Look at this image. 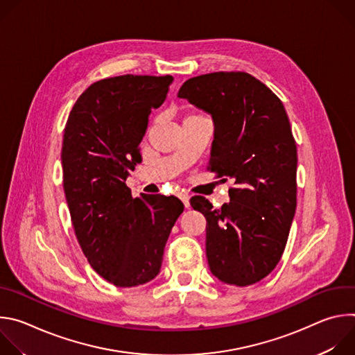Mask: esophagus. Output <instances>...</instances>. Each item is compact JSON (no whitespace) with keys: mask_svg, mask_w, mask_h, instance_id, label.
<instances>
[{"mask_svg":"<svg viewBox=\"0 0 355 355\" xmlns=\"http://www.w3.org/2000/svg\"><path fill=\"white\" fill-rule=\"evenodd\" d=\"M178 196H180V199L182 200L184 207H185V208H189V196H188V193H184V192H181Z\"/></svg>","mask_w":355,"mask_h":355,"instance_id":"esophagus-1","label":"esophagus"}]
</instances>
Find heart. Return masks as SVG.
Returning a JSON list of instances; mask_svg holds the SVG:
<instances>
[{"label":"heart","instance_id":"obj_1","mask_svg":"<svg viewBox=\"0 0 355 355\" xmlns=\"http://www.w3.org/2000/svg\"><path fill=\"white\" fill-rule=\"evenodd\" d=\"M198 116H200V115H198V114H189V115H187L185 116V119H191V118H198ZM184 119V121H185Z\"/></svg>","mask_w":355,"mask_h":355}]
</instances>
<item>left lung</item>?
<instances>
[{
	"label": "left lung",
	"mask_w": 355,
	"mask_h": 355,
	"mask_svg": "<svg viewBox=\"0 0 355 355\" xmlns=\"http://www.w3.org/2000/svg\"><path fill=\"white\" fill-rule=\"evenodd\" d=\"M180 98L212 115L208 170L233 180L230 200L212 209L204 196L191 207L207 218V259L222 282L247 286L279 263L296 209V143L281 99L244 71L192 77Z\"/></svg>",
	"instance_id": "left-lung-1"
}]
</instances>
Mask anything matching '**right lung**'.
I'll list each match as a JSON object with an SVG mask.
<instances>
[{"label": "right lung", "mask_w": 355, "mask_h": 355, "mask_svg": "<svg viewBox=\"0 0 355 355\" xmlns=\"http://www.w3.org/2000/svg\"><path fill=\"white\" fill-rule=\"evenodd\" d=\"M171 76H116L91 84L70 111L62 146L63 188L78 244L108 282L130 288L153 279L170 232L184 211L175 196L133 198L125 181L141 160L151 110Z\"/></svg>", "instance_id": "right-lung-1"}]
</instances>
